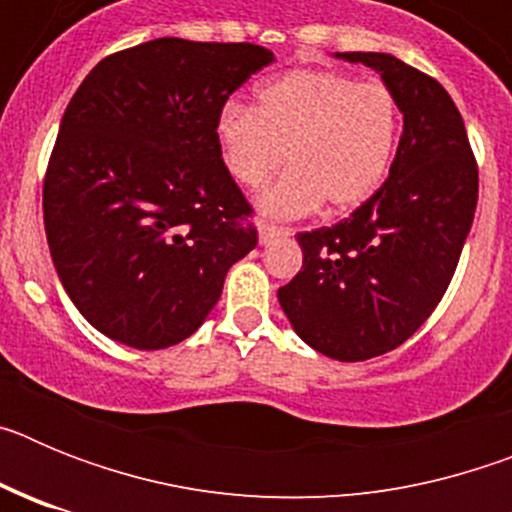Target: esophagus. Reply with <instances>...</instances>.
<instances>
[{"instance_id": "obj_1", "label": "esophagus", "mask_w": 512, "mask_h": 512, "mask_svg": "<svg viewBox=\"0 0 512 512\" xmlns=\"http://www.w3.org/2000/svg\"><path fill=\"white\" fill-rule=\"evenodd\" d=\"M256 230H259V243H261V246H266V243H271V241H274V238H279V235H282V228L266 223V220H259V223H256Z\"/></svg>"}]
</instances>
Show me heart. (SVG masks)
Returning <instances> with one entry per match:
<instances>
[{"label": "heart", "instance_id": "1", "mask_svg": "<svg viewBox=\"0 0 512 512\" xmlns=\"http://www.w3.org/2000/svg\"><path fill=\"white\" fill-rule=\"evenodd\" d=\"M402 112L390 87L338 71L297 69L256 89V107L230 102L215 122L235 182L259 187L287 153L289 171L259 194L271 217L341 215L364 205L390 174Z\"/></svg>", "mask_w": 512, "mask_h": 512}]
</instances>
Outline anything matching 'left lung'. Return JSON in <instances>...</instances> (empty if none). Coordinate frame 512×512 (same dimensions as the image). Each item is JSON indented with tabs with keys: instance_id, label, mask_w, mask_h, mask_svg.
Listing matches in <instances>:
<instances>
[{
	"instance_id": "obj_1",
	"label": "left lung",
	"mask_w": 512,
	"mask_h": 512,
	"mask_svg": "<svg viewBox=\"0 0 512 512\" xmlns=\"http://www.w3.org/2000/svg\"><path fill=\"white\" fill-rule=\"evenodd\" d=\"M382 76L402 112L387 182L346 220L297 233L302 269L279 289L297 336L366 361L408 341L449 289L477 210L479 176L454 99L390 53H336Z\"/></svg>"
}]
</instances>
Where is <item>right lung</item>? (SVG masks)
<instances>
[{
  "label": "right lung",
  "mask_w": 512,
  "mask_h": 512,
  "mask_svg": "<svg viewBox=\"0 0 512 512\" xmlns=\"http://www.w3.org/2000/svg\"><path fill=\"white\" fill-rule=\"evenodd\" d=\"M274 53L158 38L102 58L63 112L43 184L53 266L76 310L140 351L205 323L256 248L215 122Z\"/></svg>",
  "instance_id": "add662e5"
}]
</instances>
